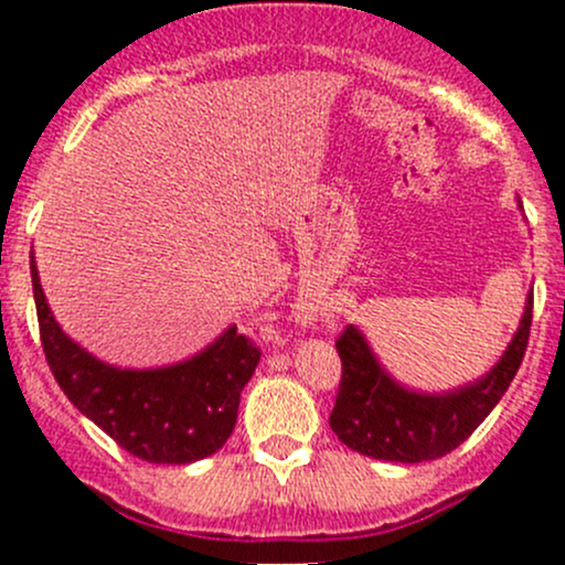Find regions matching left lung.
<instances>
[{
  "instance_id": "1",
  "label": "left lung",
  "mask_w": 565,
  "mask_h": 565,
  "mask_svg": "<svg viewBox=\"0 0 565 565\" xmlns=\"http://www.w3.org/2000/svg\"><path fill=\"white\" fill-rule=\"evenodd\" d=\"M530 322L533 295H527L520 330L498 366H492L487 377L448 393H418L398 385L380 366L361 330L347 324L335 341L341 383L330 413V429L347 448L372 459L415 465L446 457L481 426L509 391L525 358Z\"/></svg>"
}]
</instances>
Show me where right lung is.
Wrapping results in <instances>:
<instances>
[{"mask_svg":"<svg viewBox=\"0 0 565 565\" xmlns=\"http://www.w3.org/2000/svg\"><path fill=\"white\" fill-rule=\"evenodd\" d=\"M40 341L51 374L119 448L152 465H188L230 440L241 391L259 363V347L232 324L191 361L163 369L108 366L67 339L45 303L32 256Z\"/></svg>","mask_w":565,"mask_h":565,"instance_id":"right-lung-1","label":"right lung"}]
</instances>
